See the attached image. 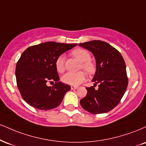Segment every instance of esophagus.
<instances>
[{"label": "esophagus", "mask_w": 146, "mask_h": 146, "mask_svg": "<svg viewBox=\"0 0 146 146\" xmlns=\"http://www.w3.org/2000/svg\"><path fill=\"white\" fill-rule=\"evenodd\" d=\"M71 90H76V89L78 88V86H71Z\"/></svg>", "instance_id": "obj_1"}]
</instances>
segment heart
<instances>
[{"instance_id":"1","label":"heart","mask_w":146,"mask_h":146,"mask_svg":"<svg viewBox=\"0 0 146 146\" xmlns=\"http://www.w3.org/2000/svg\"><path fill=\"white\" fill-rule=\"evenodd\" d=\"M72 55L82 62V68L87 73H93L95 71V65L90 61V54L84 49H75L72 52ZM55 66L58 73H63L64 71V56H59L56 60ZM86 79V75L84 71L78 73H67L62 77V80L64 83L71 86H78L83 83Z\"/></svg>"}]
</instances>
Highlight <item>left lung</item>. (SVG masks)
<instances>
[{
    "label": "left lung",
    "mask_w": 146,
    "mask_h": 146,
    "mask_svg": "<svg viewBox=\"0 0 146 146\" xmlns=\"http://www.w3.org/2000/svg\"><path fill=\"white\" fill-rule=\"evenodd\" d=\"M79 45L92 53L96 60V68L92 79L94 86L86 88V96L80 100L84 110L93 114L111 111L120 103L128 86L126 64L116 49L105 41L94 40Z\"/></svg>",
    "instance_id": "obj_1"
}]
</instances>
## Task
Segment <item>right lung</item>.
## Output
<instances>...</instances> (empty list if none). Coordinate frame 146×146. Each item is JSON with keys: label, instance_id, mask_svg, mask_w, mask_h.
Listing matches in <instances>:
<instances>
[{"label": "right lung", "instance_id": "add662e5", "mask_svg": "<svg viewBox=\"0 0 146 146\" xmlns=\"http://www.w3.org/2000/svg\"><path fill=\"white\" fill-rule=\"evenodd\" d=\"M75 44L45 42L28 47L16 64L17 85L22 99L33 108L49 110L58 107L71 86L60 82L56 60ZM52 83L49 87L48 83Z\"/></svg>", "mask_w": 146, "mask_h": 146}]
</instances>
